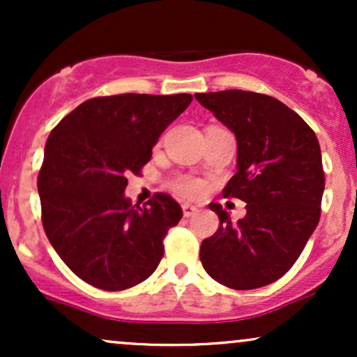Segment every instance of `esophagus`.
<instances>
[{
    "instance_id": "1",
    "label": "esophagus",
    "mask_w": 357,
    "mask_h": 357,
    "mask_svg": "<svg viewBox=\"0 0 357 357\" xmlns=\"http://www.w3.org/2000/svg\"><path fill=\"white\" fill-rule=\"evenodd\" d=\"M196 213H198V208L196 206H192V204H183L184 218H191V216H195Z\"/></svg>"
}]
</instances>
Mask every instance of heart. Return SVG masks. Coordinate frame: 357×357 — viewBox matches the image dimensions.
<instances>
[{
  "mask_svg": "<svg viewBox=\"0 0 357 357\" xmlns=\"http://www.w3.org/2000/svg\"><path fill=\"white\" fill-rule=\"evenodd\" d=\"M173 190L179 195L186 196V198H198L204 191V186L202 181L192 178H178L173 183Z\"/></svg>",
  "mask_w": 357,
  "mask_h": 357,
  "instance_id": "1",
  "label": "heart"
}]
</instances>
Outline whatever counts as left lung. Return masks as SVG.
Listing matches in <instances>:
<instances>
[{
	"mask_svg": "<svg viewBox=\"0 0 357 357\" xmlns=\"http://www.w3.org/2000/svg\"><path fill=\"white\" fill-rule=\"evenodd\" d=\"M195 97L235 134L238 171L223 196L247 203L236 223L221 204H210L220 227L203 240V268L230 289L265 287L292 268L321 218V146L304 119L265 93L221 90Z\"/></svg>",
	"mask_w": 357,
	"mask_h": 357,
	"instance_id": "left-lung-1",
	"label": "left lung"
}]
</instances>
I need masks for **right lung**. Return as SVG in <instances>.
I'll list each match as a JSON object with an SVG mask.
<instances>
[{
  "instance_id": "add662e5",
  "label": "right lung",
  "mask_w": 357,
  "mask_h": 357,
  "mask_svg": "<svg viewBox=\"0 0 357 357\" xmlns=\"http://www.w3.org/2000/svg\"><path fill=\"white\" fill-rule=\"evenodd\" d=\"M190 93H121L85 100L56 124L38 173L42 221L68 268L102 290H126L153 275L166 233L183 210L166 192L146 206L126 198L153 146L191 104Z\"/></svg>"
}]
</instances>
